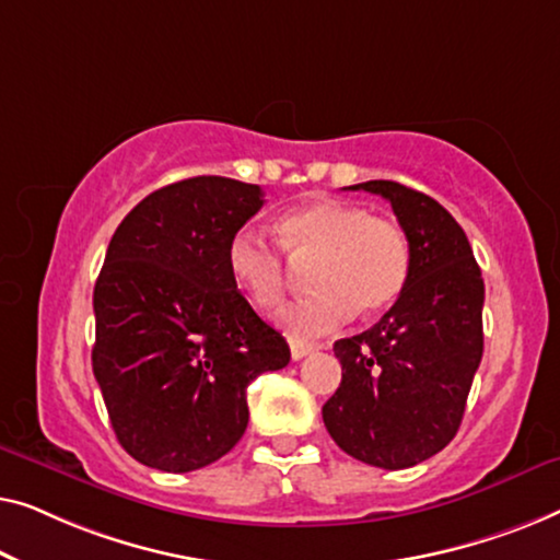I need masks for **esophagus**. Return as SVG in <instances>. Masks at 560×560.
Wrapping results in <instances>:
<instances>
[{
  "label": "esophagus",
  "mask_w": 560,
  "mask_h": 560,
  "mask_svg": "<svg viewBox=\"0 0 560 560\" xmlns=\"http://www.w3.org/2000/svg\"><path fill=\"white\" fill-rule=\"evenodd\" d=\"M289 348H291V358L302 360V358L310 355V352L317 350V345H314V342H304V340H291Z\"/></svg>",
  "instance_id": "esophagus-1"
}]
</instances>
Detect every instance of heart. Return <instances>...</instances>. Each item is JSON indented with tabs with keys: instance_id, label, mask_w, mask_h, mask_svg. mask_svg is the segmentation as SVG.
<instances>
[{
	"instance_id": "obj_1",
	"label": "heart",
	"mask_w": 560,
	"mask_h": 560,
	"mask_svg": "<svg viewBox=\"0 0 560 560\" xmlns=\"http://www.w3.org/2000/svg\"><path fill=\"white\" fill-rule=\"evenodd\" d=\"M279 243L294 264H312L317 294L291 304L281 322L310 337L348 322L355 310L375 317L398 302L411 273V243L396 220L370 215L342 200H310L279 220ZM233 287L258 310H273L287 291L283 254L256 228H241L225 248Z\"/></svg>"
}]
</instances>
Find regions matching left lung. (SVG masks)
I'll return each instance as SVG.
<instances>
[{
  "label": "left lung",
  "mask_w": 560,
  "mask_h": 560,
  "mask_svg": "<svg viewBox=\"0 0 560 560\" xmlns=\"http://www.w3.org/2000/svg\"><path fill=\"white\" fill-rule=\"evenodd\" d=\"M350 190L390 202L411 243V273L381 322L335 342L342 383L322 419L345 454L406 469L459 431L485 350V281L462 225L434 198L390 179Z\"/></svg>",
  "instance_id": "1"
}]
</instances>
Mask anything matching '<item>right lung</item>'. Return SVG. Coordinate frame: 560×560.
<instances>
[{
	"label": "right lung",
	"instance_id": "right-lung-1",
	"mask_svg": "<svg viewBox=\"0 0 560 560\" xmlns=\"http://www.w3.org/2000/svg\"><path fill=\"white\" fill-rule=\"evenodd\" d=\"M258 185L190 177L116 228L93 289V375L119 444L162 471L218 462L248 427L246 388L289 365L281 332L233 287L225 248L261 210Z\"/></svg>",
	"mask_w": 560,
	"mask_h": 560
}]
</instances>
